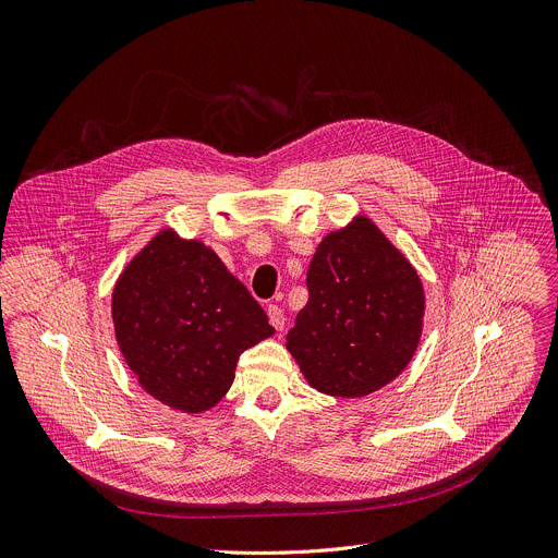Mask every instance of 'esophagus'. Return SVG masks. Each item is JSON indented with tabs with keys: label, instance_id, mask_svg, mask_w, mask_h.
Returning a JSON list of instances; mask_svg holds the SVG:
<instances>
[{
	"label": "esophagus",
	"instance_id": "obj_1",
	"mask_svg": "<svg viewBox=\"0 0 558 558\" xmlns=\"http://www.w3.org/2000/svg\"><path fill=\"white\" fill-rule=\"evenodd\" d=\"M268 320H270V325L277 329V331H281L283 329V323H286V316H283V310L279 307V305H268Z\"/></svg>",
	"mask_w": 558,
	"mask_h": 558
}]
</instances>
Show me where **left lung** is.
<instances>
[{
  "label": "left lung",
  "instance_id": "left-lung-1",
  "mask_svg": "<svg viewBox=\"0 0 558 558\" xmlns=\"http://www.w3.org/2000/svg\"><path fill=\"white\" fill-rule=\"evenodd\" d=\"M305 283L286 348L314 389L361 398L409 365L422 333V281L367 217L318 244Z\"/></svg>",
  "mask_w": 558,
  "mask_h": 558
}]
</instances>
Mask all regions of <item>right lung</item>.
I'll return each mask as SVG.
<instances>
[{"label": "right lung", "mask_w": 558, "mask_h": 558, "mask_svg": "<svg viewBox=\"0 0 558 558\" xmlns=\"http://www.w3.org/2000/svg\"><path fill=\"white\" fill-rule=\"evenodd\" d=\"M119 348L141 387L199 413L233 385L240 354L272 337L262 305L202 242L158 233L111 294Z\"/></svg>", "instance_id": "1"}]
</instances>
